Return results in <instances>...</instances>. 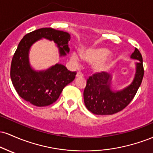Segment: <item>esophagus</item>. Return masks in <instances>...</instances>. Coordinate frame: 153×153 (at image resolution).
<instances>
[{
  "instance_id": "obj_1",
  "label": "esophagus",
  "mask_w": 153,
  "mask_h": 153,
  "mask_svg": "<svg viewBox=\"0 0 153 153\" xmlns=\"http://www.w3.org/2000/svg\"><path fill=\"white\" fill-rule=\"evenodd\" d=\"M82 76H83V75H82L81 72H78V73H77V75H76L77 78H82Z\"/></svg>"
}]
</instances>
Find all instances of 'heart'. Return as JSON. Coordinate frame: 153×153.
I'll list each match as a JSON object with an SVG mask.
<instances>
[{"label":"heart","mask_w":153,"mask_h":153,"mask_svg":"<svg viewBox=\"0 0 153 153\" xmlns=\"http://www.w3.org/2000/svg\"><path fill=\"white\" fill-rule=\"evenodd\" d=\"M110 53V51L105 47H90L83 48L81 52V57L90 62H96L94 68L98 72L108 71L114 65V60L111 58H105ZM71 60L75 64L80 62V55L77 52L71 54Z\"/></svg>","instance_id":"heart-1"}]
</instances>
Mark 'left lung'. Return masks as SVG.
<instances>
[{
  "label": "left lung",
  "instance_id": "8db88e82",
  "mask_svg": "<svg viewBox=\"0 0 153 153\" xmlns=\"http://www.w3.org/2000/svg\"><path fill=\"white\" fill-rule=\"evenodd\" d=\"M131 58L137 59L134 78L129 86L119 91H111V76L104 72L94 73L87 80L83 91L86 108L96 115H111L126 108L134 99L144 76L143 57L135 48Z\"/></svg>",
  "mask_w": 153,
  "mask_h": 153
}]
</instances>
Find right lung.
I'll return each instance as SVG.
<instances>
[{
    "instance_id": "obj_1",
    "label": "right lung",
    "mask_w": 153,
    "mask_h": 153,
    "mask_svg": "<svg viewBox=\"0 0 153 153\" xmlns=\"http://www.w3.org/2000/svg\"><path fill=\"white\" fill-rule=\"evenodd\" d=\"M42 38L54 41L60 56L70 52L71 35L52 28H42L26 34L19 42L10 65V78L21 98L36 106H46L55 102L65 87L73 81L76 72L68 71L62 64H56L43 71H35L29 61V49Z\"/></svg>"
}]
</instances>
